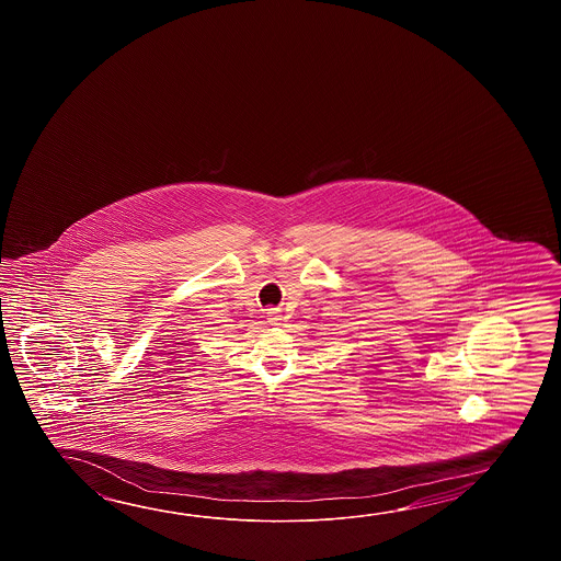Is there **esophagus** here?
Returning <instances> with one entry per match:
<instances>
[{"mask_svg": "<svg viewBox=\"0 0 561 561\" xmlns=\"http://www.w3.org/2000/svg\"><path fill=\"white\" fill-rule=\"evenodd\" d=\"M266 317H268V322H271V324H278V321H280V310L268 309L266 310Z\"/></svg>", "mask_w": 561, "mask_h": 561, "instance_id": "34e87169", "label": "esophagus"}]
</instances>
